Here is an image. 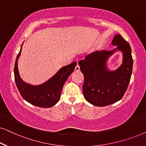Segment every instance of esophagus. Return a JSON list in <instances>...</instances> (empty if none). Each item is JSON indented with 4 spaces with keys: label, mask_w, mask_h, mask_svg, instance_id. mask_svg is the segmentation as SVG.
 <instances>
[{
    "label": "esophagus",
    "mask_w": 146,
    "mask_h": 146,
    "mask_svg": "<svg viewBox=\"0 0 146 146\" xmlns=\"http://www.w3.org/2000/svg\"><path fill=\"white\" fill-rule=\"evenodd\" d=\"M75 70L76 71V72L80 70V66H79L78 64H77L76 66V67H75Z\"/></svg>",
    "instance_id": "obj_1"
}]
</instances>
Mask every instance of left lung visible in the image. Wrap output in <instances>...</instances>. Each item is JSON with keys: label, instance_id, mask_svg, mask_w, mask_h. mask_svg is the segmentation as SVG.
I'll list each match as a JSON object with an SVG mask.
<instances>
[{"label": "left lung", "instance_id": "8db88e82", "mask_svg": "<svg viewBox=\"0 0 146 146\" xmlns=\"http://www.w3.org/2000/svg\"><path fill=\"white\" fill-rule=\"evenodd\" d=\"M111 43L117 48L92 52L78 62L84 78L82 90L85 99L98 107L111 105L121 99L131 79L133 58L130 45L119 34L115 35ZM118 50L123 53V63L117 70L111 71L107 68L106 61Z\"/></svg>", "mask_w": 146, "mask_h": 146}]
</instances>
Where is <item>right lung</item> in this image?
Segmentation results:
<instances>
[{
  "mask_svg": "<svg viewBox=\"0 0 146 146\" xmlns=\"http://www.w3.org/2000/svg\"><path fill=\"white\" fill-rule=\"evenodd\" d=\"M21 49L22 45L15 60L14 69L15 82L21 95L28 103L37 107L43 108L53 107L59 101L64 84L75 69L76 62H72L69 65L62 67L54 76L43 84L33 86L25 82L21 78L19 73L17 63Z\"/></svg>",
  "mask_w": 146,
  "mask_h": 146,
  "instance_id": "add662e5",
  "label": "right lung"
}]
</instances>
